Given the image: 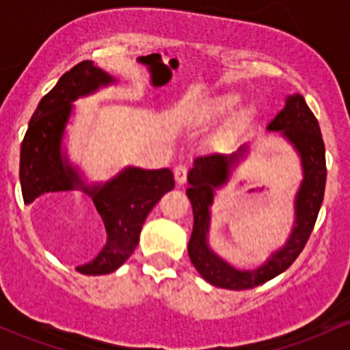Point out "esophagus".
Instances as JSON below:
<instances>
[{
    "label": "esophagus",
    "instance_id": "obj_1",
    "mask_svg": "<svg viewBox=\"0 0 350 350\" xmlns=\"http://www.w3.org/2000/svg\"><path fill=\"white\" fill-rule=\"evenodd\" d=\"M174 179H176V183H178L179 186L181 185H185L186 183V179H188V167H186V165H178V167L174 169Z\"/></svg>",
    "mask_w": 350,
    "mask_h": 350
}]
</instances>
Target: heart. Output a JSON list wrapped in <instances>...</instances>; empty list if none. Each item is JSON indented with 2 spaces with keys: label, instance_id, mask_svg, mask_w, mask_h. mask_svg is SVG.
I'll list each match as a JSON object with an SVG mask.
<instances>
[{
  "label": "heart",
  "instance_id": "obj_1",
  "mask_svg": "<svg viewBox=\"0 0 350 350\" xmlns=\"http://www.w3.org/2000/svg\"><path fill=\"white\" fill-rule=\"evenodd\" d=\"M241 103V98L237 94H225V96L217 98V100L210 101L200 109V118H211L217 115H227L232 113Z\"/></svg>",
  "mask_w": 350,
  "mask_h": 350
}]
</instances>
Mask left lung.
<instances>
[{"mask_svg": "<svg viewBox=\"0 0 350 350\" xmlns=\"http://www.w3.org/2000/svg\"><path fill=\"white\" fill-rule=\"evenodd\" d=\"M267 130L283 132V135L301 155L305 179L296 196V221L289 241L281 250L273 254L264 266L256 271H237L225 260L215 256L206 243L210 206L213 201V189L225 185L230 169L245 155L247 147H241L235 154L198 155L195 165L188 174L189 188L186 189L193 206V234L188 243V254L198 273L210 284L225 289H250L273 280L284 273L301 254L315 227L320 206L323 201L327 181L325 146L319 122L303 96L295 94L286 100L284 108L271 120Z\"/></svg>", "mask_w": 350, "mask_h": 350, "instance_id": "obj_1", "label": "left lung"}]
</instances>
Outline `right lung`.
I'll return each mask as SVG.
<instances>
[{
	"instance_id": "right-lung-1",
	"label": "right lung",
	"mask_w": 350,
	"mask_h": 350,
	"mask_svg": "<svg viewBox=\"0 0 350 350\" xmlns=\"http://www.w3.org/2000/svg\"><path fill=\"white\" fill-rule=\"evenodd\" d=\"M113 77L91 61H83L62 74L31 115L20 150V185L25 204L40 200L54 204L77 186V176L61 155V139L70 113V103L79 96L111 83ZM174 188L169 169L144 171L130 167L118 178L84 189L93 200L107 228V243L96 259L77 267L81 274L100 276L118 269L135 250L147 215L157 201Z\"/></svg>"
}]
</instances>
